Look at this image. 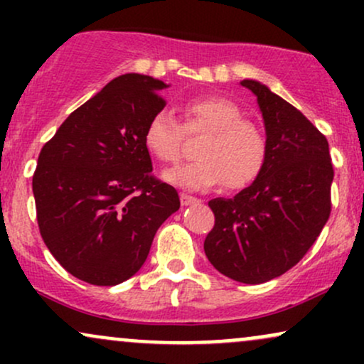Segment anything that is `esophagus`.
I'll return each mask as SVG.
<instances>
[{
    "mask_svg": "<svg viewBox=\"0 0 364 364\" xmlns=\"http://www.w3.org/2000/svg\"><path fill=\"white\" fill-rule=\"evenodd\" d=\"M179 200H181V205H183V207L193 205V203L198 202V198H195V196H191V195H188V193H181V195H179Z\"/></svg>",
    "mask_w": 364,
    "mask_h": 364,
    "instance_id": "34e87169",
    "label": "esophagus"
}]
</instances>
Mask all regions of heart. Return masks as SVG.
I'll use <instances>...</instances> for the list:
<instances>
[{"instance_id": "b5f03b06", "label": "heart", "mask_w": 364, "mask_h": 364, "mask_svg": "<svg viewBox=\"0 0 364 364\" xmlns=\"http://www.w3.org/2000/svg\"><path fill=\"white\" fill-rule=\"evenodd\" d=\"M186 132H208L200 144V161L164 173L171 185L186 190H207L224 185L231 190L252 185L267 159V141L260 128L246 121L243 111L225 97H196L183 106ZM183 128L176 116L159 109L144 129V144L161 162H176L181 156Z\"/></svg>"}]
</instances>
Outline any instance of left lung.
I'll use <instances>...</instances> for the list:
<instances>
[{
  "instance_id": "obj_1",
  "label": "left lung",
  "mask_w": 364,
  "mask_h": 364,
  "mask_svg": "<svg viewBox=\"0 0 364 364\" xmlns=\"http://www.w3.org/2000/svg\"><path fill=\"white\" fill-rule=\"evenodd\" d=\"M257 97L267 136L262 173L232 198L208 202L215 215L203 250L225 277L262 284L306 255L330 215L333 168L328 141L301 111L257 80H241Z\"/></svg>"
}]
</instances>
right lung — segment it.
Returning a JSON list of instances; mask_svg holds the SVG:
<instances>
[{"instance_id": "right-lung-1", "label": "right lung", "mask_w": 364, "mask_h": 364, "mask_svg": "<svg viewBox=\"0 0 364 364\" xmlns=\"http://www.w3.org/2000/svg\"><path fill=\"white\" fill-rule=\"evenodd\" d=\"M164 82L127 73L75 109L41 150L32 178L37 224L73 277L116 286L147 260L157 229L179 208L178 191L152 176L144 144L164 109Z\"/></svg>"}]
</instances>
